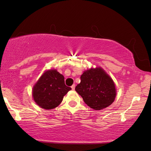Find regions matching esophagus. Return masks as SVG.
Returning <instances> with one entry per match:
<instances>
[{"mask_svg":"<svg viewBox=\"0 0 151 151\" xmlns=\"http://www.w3.org/2000/svg\"><path fill=\"white\" fill-rule=\"evenodd\" d=\"M71 88H72V89H73V90H75V85H72Z\"/></svg>","mask_w":151,"mask_h":151,"instance_id":"1","label":"esophagus"}]
</instances>
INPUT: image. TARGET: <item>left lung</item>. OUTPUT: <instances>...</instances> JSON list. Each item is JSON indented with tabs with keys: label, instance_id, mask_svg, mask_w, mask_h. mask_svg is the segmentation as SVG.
Listing matches in <instances>:
<instances>
[{
	"label": "left lung",
	"instance_id": "left-lung-1",
	"mask_svg": "<svg viewBox=\"0 0 151 151\" xmlns=\"http://www.w3.org/2000/svg\"><path fill=\"white\" fill-rule=\"evenodd\" d=\"M75 90L85 104L96 111L112 104L116 94L114 81L100 67L85 70Z\"/></svg>",
	"mask_w": 151,
	"mask_h": 151
}]
</instances>
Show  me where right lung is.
I'll return each instance as SVG.
<instances>
[{
  "label": "right lung",
  "mask_w": 151,
  "mask_h": 151,
  "mask_svg": "<svg viewBox=\"0 0 151 151\" xmlns=\"http://www.w3.org/2000/svg\"><path fill=\"white\" fill-rule=\"evenodd\" d=\"M71 90L64 83V77L56 70L45 72L32 89L35 102L42 109H55L62 102L64 96Z\"/></svg>",
  "instance_id": "right-lung-1"
}]
</instances>
